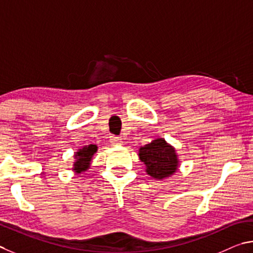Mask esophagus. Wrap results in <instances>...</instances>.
<instances>
[{"instance_id":"obj_1","label":"esophagus","mask_w":253,"mask_h":253,"mask_svg":"<svg viewBox=\"0 0 253 253\" xmlns=\"http://www.w3.org/2000/svg\"><path fill=\"white\" fill-rule=\"evenodd\" d=\"M110 142L112 145H121L122 144V141L120 138H118V136H110Z\"/></svg>"}]
</instances>
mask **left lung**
<instances>
[{
    "instance_id": "8db88e82",
    "label": "left lung",
    "mask_w": 253,
    "mask_h": 253,
    "mask_svg": "<svg viewBox=\"0 0 253 253\" xmlns=\"http://www.w3.org/2000/svg\"><path fill=\"white\" fill-rule=\"evenodd\" d=\"M138 156L145 172L153 179L163 180L173 175L180 166L175 148L163 138H157L139 149Z\"/></svg>"
}]
</instances>
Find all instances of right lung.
Returning <instances> with one entry per match:
<instances>
[{
  "mask_svg": "<svg viewBox=\"0 0 253 253\" xmlns=\"http://www.w3.org/2000/svg\"><path fill=\"white\" fill-rule=\"evenodd\" d=\"M97 151L96 144H88L80 148L77 152H74V162L72 171L75 174H81L91 168L93 157Z\"/></svg>",
  "mask_w": 253,
  "mask_h": 253,
  "instance_id": "obj_1",
  "label": "right lung"
}]
</instances>
